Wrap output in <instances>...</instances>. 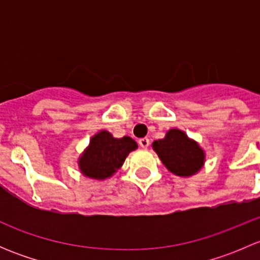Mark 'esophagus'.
<instances>
[{
  "label": "esophagus",
  "instance_id": "obj_1",
  "mask_svg": "<svg viewBox=\"0 0 260 260\" xmlns=\"http://www.w3.org/2000/svg\"><path fill=\"white\" fill-rule=\"evenodd\" d=\"M138 143H140V146L142 147V148H148V146H149V140L148 138H141L140 141H138Z\"/></svg>",
  "mask_w": 260,
  "mask_h": 260
}]
</instances>
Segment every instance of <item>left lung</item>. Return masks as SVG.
<instances>
[{
    "label": "left lung",
    "mask_w": 260,
    "mask_h": 260,
    "mask_svg": "<svg viewBox=\"0 0 260 260\" xmlns=\"http://www.w3.org/2000/svg\"><path fill=\"white\" fill-rule=\"evenodd\" d=\"M153 149L165 166L177 176H191L204 165L203 149L182 131H169L164 140L154 141Z\"/></svg>",
    "instance_id": "obj_1"
}]
</instances>
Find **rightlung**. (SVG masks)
Listing matches in <instances>:
<instances>
[{
    "mask_svg": "<svg viewBox=\"0 0 260 260\" xmlns=\"http://www.w3.org/2000/svg\"><path fill=\"white\" fill-rule=\"evenodd\" d=\"M136 148L137 143L131 137L113 138L107 131L99 132L91 138L88 149L81 156V172L91 179H107L122 166L128 153Z\"/></svg>",
    "mask_w": 260,
    "mask_h": 260,
    "instance_id": "1",
    "label": "right lung"
}]
</instances>
